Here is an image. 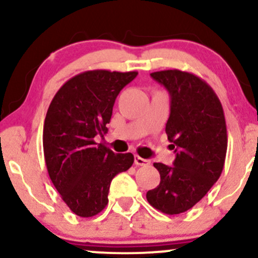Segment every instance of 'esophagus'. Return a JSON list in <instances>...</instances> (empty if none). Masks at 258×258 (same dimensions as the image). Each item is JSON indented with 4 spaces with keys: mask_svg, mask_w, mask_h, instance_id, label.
I'll return each mask as SVG.
<instances>
[{
    "mask_svg": "<svg viewBox=\"0 0 258 258\" xmlns=\"http://www.w3.org/2000/svg\"><path fill=\"white\" fill-rule=\"evenodd\" d=\"M135 164L137 165V166H149L150 160L143 159V158H141V156L135 155Z\"/></svg>",
    "mask_w": 258,
    "mask_h": 258,
    "instance_id": "1",
    "label": "esophagus"
}]
</instances>
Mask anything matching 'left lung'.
Masks as SVG:
<instances>
[{
    "instance_id": "8db88e82",
    "label": "left lung",
    "mask_w": 258,
    "mask_h": 258,
    "mask_svg": "<svg viewBox=\"0 0 258 258\" xmlns=\"http://www.w3.org/2000/svg\"><path fill=\"white\" fill-rule=\"evenodd\" d=\"M150 76L170 94L166 135L176 153L173 166L155 162L160 184L147 193L167 215L188 211L220 178L227 154V126L215 91L194 74L162 70Z\"/></svg>"
}]
</instances>
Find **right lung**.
<instances>
[{
    "label": "right lung",
    "instance_id": "obj_1",
    "mask_svg": "<svg viewBox=\"0 0 258 258\" xmlns=\"http://www.w3.org/2000/svg\"><path fill=\"white\" fill-rule=\"evenodd\" d=\"M137 72L90 70L59 88L47 110L43 154L49 178L75 215L92 217L108 204L109 186L132 166L131 153L115 154L94 142L106 133L120 91Z\"/></svg>",
    "mask_w": 258,
    "mask_h": 258
}]
</instances>
